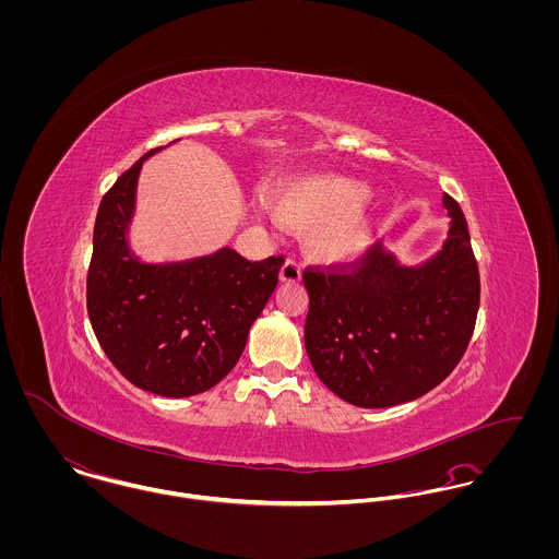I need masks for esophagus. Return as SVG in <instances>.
<instances>
[{
	"label": "esophagus",
	"mask_w": 559,
	"mask_h": 559,
	"mask_svg": "<svg viewBox=\"0 0 559 559\" xmlns=\"http://www.w3.org/2000/svg\"><path fill=\"white\" fill-rule=\"evenodd\" d=\"M280 280H282L284 284H295V282H299V280H301V264H299L297 260L288 258V260L284 262L282 271H280Z\"/></svg>",
	"instance_id": "obj_1"
}]
</instances>
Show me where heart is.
Returning <instances> with one entry per match:
<instances>
[{
    "instance_id": "b5f03b06",
    "label": "heart",
    "mask_w": 559,
    "mask_h": 559,
    "mask_svg": "<svg viewBox=\"0 0 559 559\" xmlns=\"http://www.w3.org/2000/svg\"><path fill=\"white\" fill-rule=\"evenodd\" d=\"M370 189L344 176H310L282 182L271 193V209L284 226L314 233L312 249L324 262L359 260L374 237L372 219L361 213Z\"/></svg>"
}]
</instances>
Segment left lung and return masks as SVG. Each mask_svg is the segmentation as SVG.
<instances>
[{"instance_id":"8db88e82","label":"left lung","mask_w":559,"mask_h":559,"mask_svg":"<svg viewBox=\"0 0 559 559\" xmlns=\"http://www.w3.org/2000/svg\"><path fill=\"white\" fill-rule=\"evenodd\" d=\"M443 206L448 239L421 264L404 266L379 242L350 273H304L306 350L335 396L364 408L419 399L465 355L478 317V262L459 202L445 193Z\"/></svg>"}]
</instances>
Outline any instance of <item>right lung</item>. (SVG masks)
<instances>
[{"label":"right lung","instance_id":"obj_1","mask_svg":"<svg viewBox=\"0 0 559 559\" xmlns=\"http://www.w3.org/2000/svg\"><path fill=\"white\" fill-rule=\"evenodd\" d=\"M103 195L87 271L98 344L135 388L187 399L215 388L239 361L249 326L277 286L282 255L249 262L235 249L180 262H142L129 245L142 165Z\"/></svg>","mask_w":559,"mask_h":559}]
</instances>
